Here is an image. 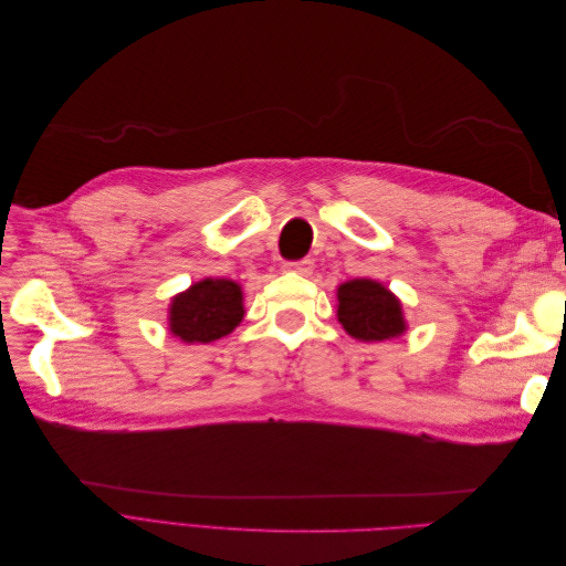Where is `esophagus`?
Returning a JSON list of instances; mask_svg holds the SVG:
<instances>
[{
	"mask_svg": "<svg viewBox=\"0 0 566 566\" xmlns=\"http://www.w3.org/2000/svg\"><path fill=\"white\" fill-rule=\"evenodd\" d=\"M283 271H295V273H302V276H310V273L314 271V262H312V260L283 262Z\"/></svg>",
	"mask_w": 566,
	"mask_h": 566,
	"instance_id": "1",
	"label": "esophagus"
}]
</instances>
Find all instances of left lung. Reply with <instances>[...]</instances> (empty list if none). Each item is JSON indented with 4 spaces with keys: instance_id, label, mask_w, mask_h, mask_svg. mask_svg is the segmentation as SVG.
Instances as JSON below:
<instances>
[{
    "instance_id": "left-lung-1",
    "label": "left lung",
    "mask_w": 566,
    "mask_h": 566,
    "mask_svg": "<svg viewBox=\"0 0 566 566\" xmlns=\"http://www.w3.org/2000/svg\"><path fill=\"white\" fill-rule=\"evenodd\" d=\"M337 321L352 337L382 342L406 333L401 302L370 279H354L337 287Z\"/></svg>"
}]
</instances>
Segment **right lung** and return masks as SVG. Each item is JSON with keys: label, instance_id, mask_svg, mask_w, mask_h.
Segmentation results:
<instances>
[{"label": "right lung", "instance_id": "1", "mask_svg": "<svg viewBox=\"0 0 566 566\" xmlns=\"http://www.w3.org/2000/svg\"><path fill=\"white\" fill-rule=\"evenodd\" d=\"M243 290L229 279H202L169 304V333L188 345H208L243 321Z\"/></svg>", "mask_w": 566, "mask_h": 566}]
</instances>
